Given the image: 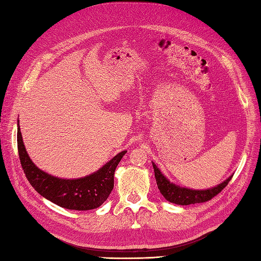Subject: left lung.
<instances>
[{"instance_id": "left-lung-1", "label": "left lung", "mask_w": 261, "mask_h": 261, "mask_svg": "<svg viewBox=\"0 0 261 261\" xmlns=\"http://www.w3.org/2000/svg\"><path fill=\"white\" fill-rule=\"evenodd\" d=\"M152 167L154 170V177H156L157 186L163 196L169 201L170 203L178 204V205H190L196 203H204L212 199L214 196L218 195L221 191L229 184L232 176L228 179L224 180L222 184H220L215 187L210 188V190L203 191H195L190 190V188L177 186L173 182H170L166 177L160 173V170L157 168V166L152 163Z\"/></svg>"}]
</instances>
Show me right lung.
I'll list each match as a JSON object with an SVG mask.
<instances>
[{
	"label": "right lung",
	"instance_id": "right-lung-1",
	"mask_svg": "<svg viewBox=\"0 0 261 261\" xmlns=\"http://www.w3.org/2000/svg\"><path fill=\"white\" fill-rule=\"evenodd\" d=\"M19 126V123H18ZM20 163L27 179L41 196L64 208L86 211L98 207L107 201L114 186V171L126 151H122L90 176L79 179H63L39 169L28 156L18 127Z\"/></svg>",
	"mask_w": 261,
	"mask_h": 261
}]
</instances>
